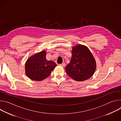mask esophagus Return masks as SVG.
<instances>
[{
	"mask_svg": "<svg viewBox=\"0 0 121 121\" xmlns=\"http://www.w3.org/2000/svg\"><path fill=\"white\" fill-rule=\"evenodd\" d=\"M59 65H60V66H61L62 67H65V63H62L61 64H60Z\"/></svg>",
	"mask_w": 121,
	"mask_h": 121,
	"instance_id": "esophagus-1",
	"label": "esophagus"
}]
</instances>
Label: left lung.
<instances>
[{"instance_id":"8db88e82","label":"left lung","mask_w":121,"mask_h":121,"mask_svg":"<svg viewBox=\"0 0 121 121\" xmlns=\"http://www.w3.org/2000/svg\"><path fill=\"white\" fill-rule=\"evenodd\" d=\"M96 68L95 60L89 49L84 45H78L72 48L71 59L65 70L73 79L82 81L91 77Z\"/></svg>"}]
</instances>
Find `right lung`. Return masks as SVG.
I'll list each match as a JSON object with an SVG mask.
<instances>
[{"label":"right lung","mask_w":121,"mask_h":121,"mask_svg":"<svg viewBox=\"0 0 121 121\" xmlns=\"http://www.w3.org/2000/svg\"><path fill=\"white\" fill-rule=\"evenodd\" d=\"M56 64L46 59V52L43 51L30 57L25 64L26 75L30 79L41 81L50 76Z\"/></svg>","instance_id":"obj_1"}]
</instances>
